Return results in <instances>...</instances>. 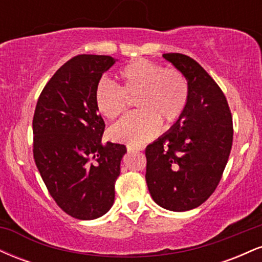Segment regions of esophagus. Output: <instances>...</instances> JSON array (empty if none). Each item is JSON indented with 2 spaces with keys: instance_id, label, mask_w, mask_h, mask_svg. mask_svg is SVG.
Listing matches in <instances>:
<instances>
[{
  "instance_id": "1",
  "label": "esophagus",
  "mask_w": 262,
  "mask_h": 262,
  "mask_svg": "<svg viewBox=\"0 0 262 262\" xmlns=\"http://www.w3.org/2000/svg\"><path fill=\"white\" fill-rule=\"evenodd\" d=\"M128 151H141L144 148L140 145H127Z\"/></svg>"
}]
</instances>
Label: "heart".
<instances>
[{"mask_svg":"<svg viewBox=\"0 0 262 262\" xmlns=\"http://www.w3.org/2000/svg\"><path fill=\"white\" fill-rule=\"evenodd\" d=\"M121 83L101 80L95 90V104L104 118L121 117L135 100L138 112L129 114L110 129L111 139L140 145L155 138L160 123L173 124L182 118L189 101L186 76L148 59H138L119 71Z\"/></svg>","mask_w":262,"mask_h":262,"instance_id":"heart-1","label":"heart"}]
</instances>
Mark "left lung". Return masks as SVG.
Instances as JSON below:
<instances>
[{"mask_svg":"<svg viewBox=\"0 0 262 262\" xmlns=\"http://www.w3.org/2000/svg\"><path fill=\"white\" fill-rule=\"evenodd\" d=\"M189 85L187 110L180 121L145 149V180L152 200L173 212L193 209L212 196L233 144L227 98L196 60L164 54Z\"/></svg>","mask_w":262,"mask_h":262,"instance_id":"8db88e82","label":"left lung"}]
</instances>
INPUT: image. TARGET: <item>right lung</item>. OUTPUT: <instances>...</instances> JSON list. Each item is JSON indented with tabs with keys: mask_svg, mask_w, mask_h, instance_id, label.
<instances>
[{
	"mask_svg": "<svg viewBox=\"0 0 262 262\" xmlns=\"http://www.w3.org/2000/svg\"><path fill=\"white\" fill-rule=\"evenodd\" d=\"M108 55L74 56L53 75L33 117V156L56 204L71 217L91 221L110 210L114 183L127 152L123 144L102 143L103 118L95 104Z\"/></svg>",
	"mask_w": 262,
	"mask_h": 262,
	"instance_id": "add662e5",
	"label": "right lung"
}]
</instances>
